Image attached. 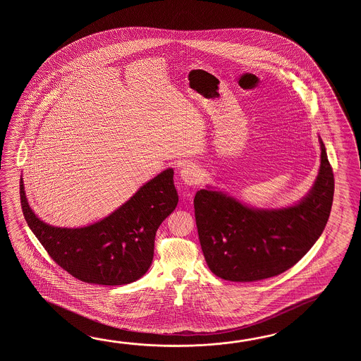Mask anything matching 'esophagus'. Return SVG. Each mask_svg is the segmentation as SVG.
Wrapping results in <instances>:
<instances>
[{"instance_id": "obj_1", "label": "esophagus", "mask_w": 361, "mask_h": 361, "mask_svg": "<svg viewBox=\"0 0 361 361\" xmlns=\"http://www.w3.org/2000/svg\"><path fill=\"white\" fill-rule=\"evenodd\" d=\"M180 179L187 185H195L200 182V173L196 166L193 165H184L180 170Z\"/></svg>"}]
</instances>
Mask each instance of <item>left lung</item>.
Listing matches in <instances>:
<instances>
[{"label":"left lung","mask_w":361,"mask_h":361,"mask_svg":"<svg viewBox=\"0 0 361 361\" xmlns=\"http://www.w3.org/2000/svg\"><path fill=\"white\" fill-rule=\"evenodd\" d=\"M322 164L312 188L298 204L254 209L210 187L193 200L200 244L210 271L228 281L277 276L312 247L329 219L334 176L320 139Z\"/></svg>","instance_id":"left-lung-1"}]
</instances>
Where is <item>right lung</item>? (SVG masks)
<instances>
[{
	"label": "right lung",
	"instance_id": "right-lung-1",
	"mask_svg": "<svg viewBox=\"0 0 361 361\" xmlns=\"http://www.w3.org/2000/svg\"><path fill=\"white\" fill-rule=\"evenodd\" d=\"M173 169L164 170L99 222L61 228L32 212L20 178L24 218L53 261L89 284L125 285L146 274L154 259V236L178 204Z\"/></svg>",
	"mask_w": 361,
	"mask_h": 361
}]
</instances>
